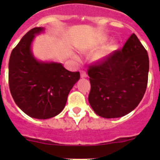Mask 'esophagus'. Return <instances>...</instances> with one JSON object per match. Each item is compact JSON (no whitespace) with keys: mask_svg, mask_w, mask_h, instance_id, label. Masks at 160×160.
<instances>
[{"mask_svg":"<svg viewBox=\"0 0 160 160\" xmlns=\"http://www.w3.org/2000/svg\"><path fill=\"white\" fill-rule=\"evenodd\" d=\"M80 74H81V78H87V72L84 71V70H81V72H80Z\"/></svg>","mask_w":160,"mask_h":160,"instance_id":"obj_1","label":"esophagus"}]
</instances>
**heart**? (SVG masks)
<instances>
[{"instance_id":"obj_1","label":"heart","mask_w":160,"mask_h":160,"mask_svg":"<svg viewBox=\"0 0 160 160\" xmlns=\"http://www.w3.org/2000/svg\"><path fill=\"white\" fill-rule=\"evenodd\" d=\"M117 48H118L117 45H115V44H111V45L107 46L105 49H103L102 51L98 53L95 56V59L98 61H101L103 60V59H105L106 58L108 57L109 54H111L113 51L116 50Z\"/></svg>"}]
</instances>
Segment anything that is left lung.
<instances>
[{
    "mask_svg": "<svg viewBox=\"0 0 160 160\" xmlns=\"http://www.w3.org/2000/svg\"><path fill=\"white\" fill-rule=\"evenodd\" d=\"M148 71V52L132 33L122 49L89 66L88 100L94 112L107 118L129 114L146 92Z\"/></svg>",
    "mask_w": 160,
    "mask_h": 160,
    "instance_id": "1",
    "label": "left lung"
}]
</instances>
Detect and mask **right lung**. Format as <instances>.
<instances>
[{
  "mask_svg": "<svg viewBox=\"0 0 160 160\" xmlns=\"http://www.w3.org/2000/svg\"><path fill=\"white\" fill-rule=\"evenodd\" d=\"M43 30L30 29L12 49L8 62V85L14 102L25 114L46 119L62 112L70 90L80 73L65 69L60 63L38 62L30 50L35 34Z\"/></svg>",
  "mask_w": 160,
  "mask_h": 160,
  "instance_id": "obj_1",
  "label": "right lung"
}]
</instances>
